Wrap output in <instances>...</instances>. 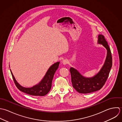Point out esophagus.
Listing matches in <instances>:
<instances>
[{
  "label": "esophagus",
  "mask_w": 122,
  "mask_h": 122,
  "mask_svg": "<svg viewBox=\"0 0 122 122\" xmlns=\"http://www.w3.org/2000/svg\"><path fill=\"white\" fill-rule=\"evenodd\" d=\"M62 63H63V65H67L68 63V61L67 59H64V60H63Z\"/></svg>",
  "instance_id": "1"
}]
</instances>
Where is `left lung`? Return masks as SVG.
<instances>
[{
    "instance_id": "1",
    "label": "left lung",
    "mask_w": 122,
    "mask_h": 122,
    "mask_svg": "<svg viewBox=\"0 0 122 122\" xmlns=\"http://www.w3.org/2000/svg\"><path fill=\"white\" fill-rule=\"evenodd\" d=\"M97 42L102 44L107 50V55L105 63L98 73L94 76L87 78L83 76L77 70L71 67L72 85L76 91L80 93H89L97 91L104 85L112 66V57L109 48L105 37L101 34L98 36Z\"/></svg>"
}]
</instances>
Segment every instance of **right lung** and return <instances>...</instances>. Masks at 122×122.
<instances>
[{"label": "right lung", "mask_w": 122, "mask_h": 122, "mask_svg": "<svg viewBox=\"0 0 122 122\" xmlns=\"http://www.w3.org/2000/svg\"><path fill=\"white\" fill-rule=\"evenodd\" d=\"M59 63L58 62L52 65L41 81L38 84L31 88H25L21 86L15 79L11 70L10 71L16 86L20 91L32 96H43L48 94L51 89L54 75L58 68Z\"/></svg>", "instance_id": "obj_1"}]
</instances>
